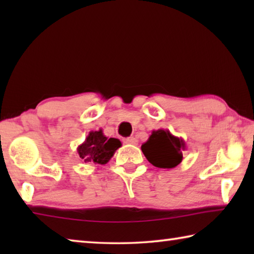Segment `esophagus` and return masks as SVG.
I'll list each match as a JSON object with an SVG mask.
<instances>
[{"label":"esophagus","mask_w":254,"mask_h":254,"mask_svg":"<svg viewBox=\"0 0 254 254\" xmlns=\"http://www.w3.org/2000/svg\"><path fill=\"white\" fill-rule=\"evenodd\" d=\"M123 142L127 143V144H137V140H136V137H133V136L124 137Z\"/></svg>","instance_id":"esophagus-1"}]
</instances>
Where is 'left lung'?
I'll return each instance as SVG.
<instances>
[{
    "label": "left lung",
    "mask_w": 254,
    "mask_h": 254,
    "mask_svg": "<svg viewBox=\"0 0 254 254\" xmlns=\"http://www.w3.org/2000/svg\"><path fill=\"white\" fill-rule=\"evenodd\" d=\"M145 158L154 167L173 169L183 160V152L186 150L184 139L171 134L169 130H153L149 139L141 145Z\"/></svg>",
    "instance_id": "left-lung-1"
}]
</instances>
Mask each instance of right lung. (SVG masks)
<instances>
[{
    "label": "right lung",
    "mask_w": 254,
    "mask_h": 254,
    "mask_svg": "<svg viewBox=\"0 0 254 254\" xmlns=\"http://www.w3.org/2000/svg\"><path fill=\"white\" fill-rule=\"evenodd\" d=\"M121 145L119 139L105 136L100 128L88 133L84 142L77 148V153L83 162L101 166L109 162Z\"/></svg>",
    "instance_id": "right-lung-1"
}]
</instances>
